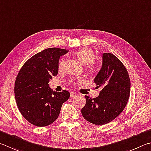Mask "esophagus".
<instances>
[{
    "instance_id": "1",
    "label": "esophagus",
    "mask_w": 151,
    "mask_h": 151,
    "mask_svg": "<svg viewBox=\"0 0 151 151\" xmlns=\"http://www.w3.org/2000/svg\"><path fill=\"white\" fill-rule=\"evenodd\" d=\"M77 95V93L75 92H70V97H74V96H76Z\"/></svg>"
}]
</instances>
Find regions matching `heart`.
<instances>
[{
	"instance_id": "obj_1",
	"label": "heart",
	"mask_w": 151,
	"mask_h": 151,
	"mask_svg": "<svg viewBox=\"0 0 151 151\" xmlns=\"http://www.w3.org/2000/svg\"><path fill=\"white\" fill-rule=\"evenodd\" d=\"M75 55L84 65H87V70L90 73H94L97 70V65L94 62L95 55L94 51L90 48H81L75 52ZM64 61L61 60L59 63V68L63 67Z\"/></svg>"
}]
</instances>
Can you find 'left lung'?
<instances>
[{
  "label": "left lung",
  "mask_w": 151,
  "mask_h": 151,
  "mask_svg": "<svg viewBox=\"0 0 151 151\" xmlns=\"http://www.w3.org/2000/svg\"><path fill=\"white\" fill-rule=\"evenodd\" d=\"M94 82L102 90L98 97L85 96L86 103L81 113L86 121L100 125L111 122L122 113L128 102L131 83L121 61L110 53L102 55V66Z\"/></svg>",
  "instance_id": "left-lung-1"
}]
</instances>
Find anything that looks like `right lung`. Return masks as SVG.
Masks as SVG:
<instances>
[{"label":"right lung","instance_id":"1","mask_svg":"<svg viewBox=\"0 0 151 151\" xmlns=\"http://www.w3.org/2000/svg\"><path fill=\"white\" fill-rule=\"evenodd\" d=\"M68 50L52 47L27 61L16 78L14 94L19 111L37 127L51 124L58 117L63 104L70 97L67 90L52 92L49 82L59 71V61Z\"/></svg>","mask_w":151,"mask_h":151}]
</instances>
